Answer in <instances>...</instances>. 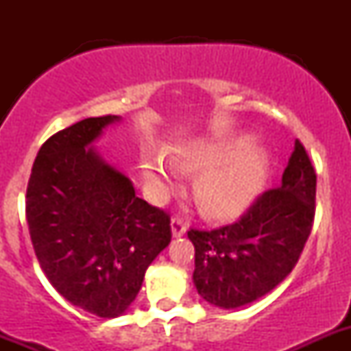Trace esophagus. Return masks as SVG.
Returning <instances> with one entry per match:
<instances>
[{"label": "esophagus", "mask_w": 351, "mask_h": 351, "mask_svg": "<svg viewBox=\"0 0 351 351\" xmlns=\"http://www.w3.org/2000/svg\"><path fill=\"white\" fill-rule=\"evenodd\" d=\"M171 229H173V234H175L176 238H182V236L186 232V222L183 221L182 217H173Z\"/></svg>", "instance_id": "34e87169"}]
</instances>
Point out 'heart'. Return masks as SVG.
<instances>
[{
	"instance_id": "1",
	"label": "heart",
	"mask_w": 351,
	"mask_h": 351,
	"mask_svg": "<svg viewBox=\"0 0 351 351\" xmlns=\"http://www.w3.org/2000/svg\"><path fill=\"white\" fill-rule=\"evenodd\" d=\"M247 136L217 143H197L176 153L183 171H202L195 182V198L208 215L229 217L246 207L260 192L268 169V156L251 149ZM146 182L154 197H162L176 175V166L162 154L146 161Z\"/></svg>"
}]
</instances>
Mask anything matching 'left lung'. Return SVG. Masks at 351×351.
Masks as SVG:
<instances>
[{
	"instance_id": "1",
	"label": "left lung",
	"mask_w": 351,
	"mask_h": 351,
	"mask_svg": "<svg viewBox=\"0 0 351 351\" xmlns=\"http://www.w3.org/2000/svg\"><path fill=\"white\" fill-rule=\"evenodd\" d=\"M316 214V171L300 141L282 186L265 190L236 222L190 228L193 284L202 299L234 309L274 290L299 261Z\"/></svg>"
}]
</instances>
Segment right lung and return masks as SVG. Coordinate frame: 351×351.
Returning a JSON list of instances; mask_svg holds the SVG:
<instances>
[{
	"instance_id": "1",
	"label": "right lung",
	"mask_w": 351,
	"mask_h": 351,
	"mask_svg": "<svg viewBox=\"0 0 351 351\" xmlns=\"http://www.w3.org/2000/svg\"><path fill=\"white\" fill-rule=\"evenodd\" d=\"M117 115L90 117L42 144L27 186L28 231L52 287L73 306L117 317L171 241V219L86 149Z\"/></svg>"
}]
</instances>
